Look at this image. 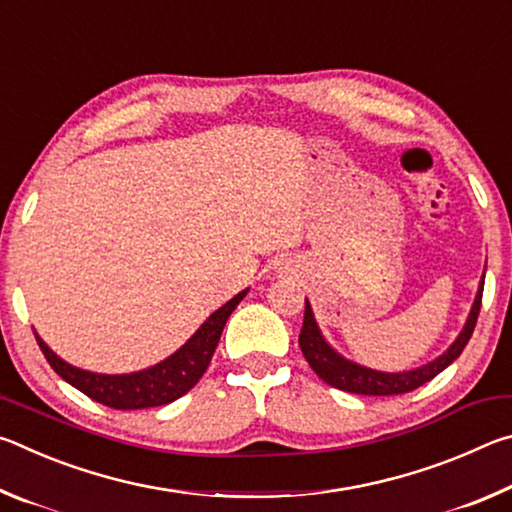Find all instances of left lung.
I'll list each match as a JSON object with an SVG mask.
<instances>
[{"label":"left lung","instance_id":"8db88e82","mask_svg":"<svg viewBox=\"0 0 512 512\" xmlns=\"http://www.w3.org/2000/svg\"><path fill=\"white\" fill-rule=\"evenodd\" d=\"M483 277H481L479 291H476L470 316H467V320H465L463 332L458 334V339L452 345H449L447 352L440 354L438 359L424 363V366H420V368L404 370V372H381V370L359 366V363L341 357V354L323 339V334H320L309 300H305V320H302L300 339H298L300 350H302V354H305V359L311 366V370H314L320 379L327 381L329 386L339 388V391L357 393V395L411 393L418 386L431 381L438 375V372H443L454 359L461 357V352L465 350L467 341H470L474 325H476V318H479V311H481Z\"/></svg>","mask_w":512,"mask_h":512}]
</instances>
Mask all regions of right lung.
<instances>
[{
  "instance_id": "obj_1",
  "label": "right lung",
  "mask_w": 512,
  "mask_h": 512,
  "mask_svg": "<svg viewBox=\"0 0 512 512\" xmlns=\"http://www.w3.org/2000/svg\"><path fill=\"white\" fill-rule=\"evenodd\" d=\"M248 293L244 289L237 293L235 298L225 302L221 309L205 320V323L196 329L192 339H189L183 348L176 350L169 359H164L155 366L131 372V375H99V372L81 370L58 357V354L49 348V345L36 334V341L40 345L42 354L49 361L67 384L79 388L90 400L106 404L110 409L117 411H133V409H151V406L169 404L178 397H183L187 391L198 384L212 361V354L219 345L221 332L225 327V320L230 318L232 311Z\"/></svg>"
}]
</instances>
